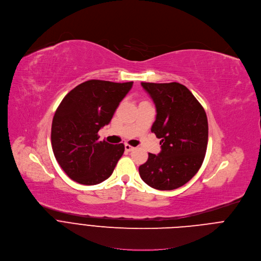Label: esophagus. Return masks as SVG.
<instances>
[{"mask_svg": "<svg viewBox=\"0 0 261 261\" xmlns=\"http://www.w3.org/2000/svg\"><path fill=\"white\" fill-rule=\"evenodd\" d=\"M134 149V147L133 146H131V145H129V144H125V150L126 151H132Z\"/></svg>", "mask_w": 261, "mask_h": 261, "instance_id": "1", "label": "esophagus"}]
</instances>
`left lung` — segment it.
<instances>
[{
  "mask_svg": "<svg viewBox=\"0 0 261 261\" xmlns=\"http://www.w3.org/2000/svg\"><path fill=\"white\" fill-rule=\"evenodd\" d=\"M152 98L156 118L151 132L161 139V152L148 153L139 167L141 179L158 190H174L190 181L200 169L208 141L203 107L183 84L141 82Z\"/></svg>",
  "mask_w": 261,
  "mask_h": 261,
  "instance_id": "1",
  "label": "left lung"
}]
</instances>
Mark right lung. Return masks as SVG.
<instances>
[{
  "instance_id": "1",
  "label": "right lung",
  "mask_w": 261,
  "mask_h": 261,
  "mask_svg": "<svg viewBox=\"0 0 261 261\" xmlns=\"http://www.w3.org/2000/svg\"><path fill=\"white\" fill-rule=\"evenodd\" d=\"M133 82L88 80L61 101L51 123V147L57 162L73 181L95 185L107 180L123 155L124 144L99 141L97 132L108 125Z\"/></svg>"
}]
</instances>
